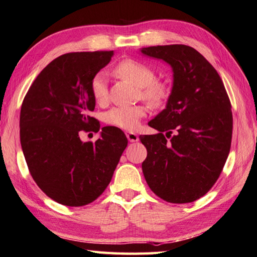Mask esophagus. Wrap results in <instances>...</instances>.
I'll list each match as a JSON object with an SVG mask.
<instances>
[{
    "instance_id": "1",
    "label": "esophagus",
    "mask_w": 257,
    "mask_h": 257,
    "mask_svg": "<svg viewBox=\"0 0 257 257\" xmlns=\"http://www.w3.org/2000/svg\"><path fill=\"white\" fill-rule=\"evenodd\" d=\"M125 136H127V138H128V140H129L130 143H137L138 140H139L138 135H137V134H135V133L129 132V133L125 134Z\"/></svg>"
}]
</instances>
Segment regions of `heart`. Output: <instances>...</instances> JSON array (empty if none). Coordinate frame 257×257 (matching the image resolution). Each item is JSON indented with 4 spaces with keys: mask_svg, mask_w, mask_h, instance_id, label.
Wrapping results in <instances>:
<instances>
[{
    "mask_svg": "<svg viewBox=\"0 0 257 257\" xmlns=\"http://www.w3.org/2000/svg\"><path fill=\"white\" fill-rule=\"evenodd\" d=\"M119 78L128 80L139 87L140 93L145 101L153 108H162L169 98V88L164 82L157 81V75L147 64L134 59H125L119 62L113 70ZM91 94L98 104H103L108 100V85L105 74L99 72L94 75L90 84ZM147 113L145 104L133 107H113L104 113L105 123L124 130H134L138 127L140 119Z\"/></svg>",
    "mask_w": 257,
    "mask_h": 257,
    "instance_id": "1",
    "label": "heart"
}]
</instances>
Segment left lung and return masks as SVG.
<instances>
[{"label":"left lung","mask_w":257,"mask_h":257,"mask_svg":"<svg viewBox=\"0 0 257 257\" xmlns=\"http://www.w3.org/2000/svg\"><path fill=\"white\" fill-rule=\"evenodd\" d=\"M172 65L167 107L149 121L156 135L140 136L147 149L146 182L168 203H192L209 192L228 157L233 114L224 83L202 54L184 44L144 48Z\"/></svg>","instance_id":"obj_1"}]
</instances>
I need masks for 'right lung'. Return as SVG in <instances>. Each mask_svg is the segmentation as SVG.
Masks as SVG:
<instances>
[{
    "label": "right lung",
    "instance_id": "right-lung-1",
    "mask_svg": "<svg viewBox=\"0 0 257 257\" xmlns=\"http://www.w3.org/2000/svg\"><path fill=\"white\" fill-rule=\"evenodd\" d=\"M113 51L71 52L53 60L34 80L23 99L20 140L29 172L42 192L59 204L84 206L111 182L128 145L122 130L108 125L94 143L80 135L98 133L91 113V80Z\"/></svg>",
    "mask_w": 257,
    "mask_h": 257
}]
</instances>
